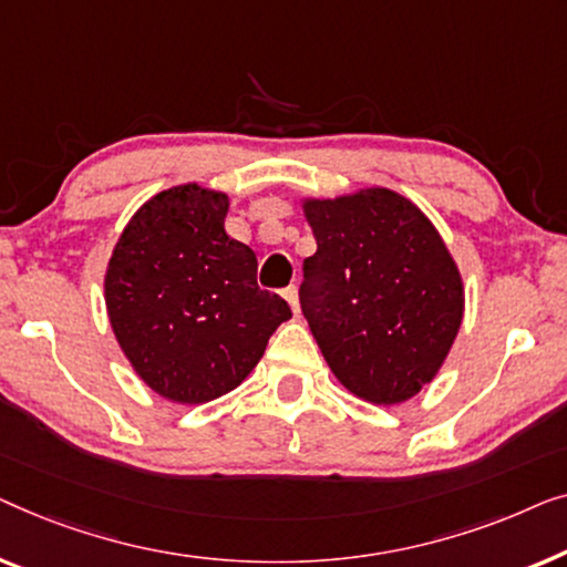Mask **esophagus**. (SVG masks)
Here are the masks:
<instances>
[{"label":"esophagus","instance_id":"34e87169","mask_svg":"<svg viewBox=\"0 0 567 567\" xmlns=\"http://www.w3.org/2000/svg\"><path fill=\"white\" fill-rule=\"evenodd\" d=\"M282 298L290 302V308H292V313H300V300H298V287L295 285H290V287H285L282 290Z\"/></svg>","mask_w":567,"mask_h":567}]
</instances>
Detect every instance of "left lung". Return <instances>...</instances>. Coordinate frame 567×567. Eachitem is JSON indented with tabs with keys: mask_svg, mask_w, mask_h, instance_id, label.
<instances>
[{
	"mask_svg": "<svg viewBox=\"0 0 567 567\" xmlns=\"http://www.w3.org/2000/svg\"><path fill=\"white\" fill-rule=\"evenodd\" d=\"M318 249L300 308L341 385L362 401H409L440 372L465 292L432 220L393 189L308 200Z\"/></svg>",
	"mask_w": 567,
	"mask_h": 567,
	"instance_id": "8db88e82",
	"label": "left lung"
}]
</instances>
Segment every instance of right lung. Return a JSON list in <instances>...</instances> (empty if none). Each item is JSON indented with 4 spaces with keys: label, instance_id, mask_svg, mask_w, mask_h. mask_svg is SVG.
I'll list each match as a JSON object with an SVG mask.
<instances>
[{
    "label": "right lung",
    "instance_id": "1",
    "mask_svg": "<svg viewBox=\"0 0 567 567\" xmlns=\"http://www.w3.org/2000/svg\"><path fill=\"white\" fill-rule=\"evenodd\" d=\"M226 213L223 193L164 189L133 215L107 265L117 344L151 390L177 403L241 385L292 316L257 285V254L226 234Z\"/></svg>",
    "mask_w": 567,
    "mask_h": 567
}]
</instances>
